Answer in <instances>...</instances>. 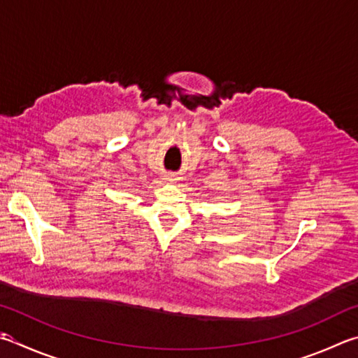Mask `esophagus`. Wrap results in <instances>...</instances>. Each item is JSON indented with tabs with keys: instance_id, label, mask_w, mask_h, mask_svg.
<instances>
[{
	"instance_id": "obj_1",
	"label": "esophagus",
	"mask_w": 358,
	"mask_h": 358,
	"mask_svg": "<svg viewBox=\"0 0 358 358\" xmlns=\"http://www.w3.org/2000/svg\"><path fill=\"white\" fill-rule=\"evenodd\" d=\"M171 178H172V177H169V180H171Z\"/></svg>"
}]
</instances>
